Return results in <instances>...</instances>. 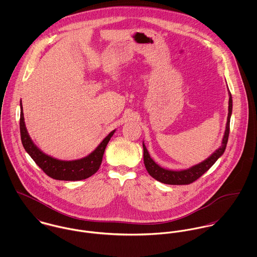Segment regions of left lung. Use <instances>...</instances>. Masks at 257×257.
<instances>
[{
  "instance_id": "1",
  "label": "left lung",
  "mask_w": 257,
  "mask_h": 257,
  "mask_svg": "<svg viewBox=\"0 0 257 257\" xmlns=\"http://www.w3.org/2000/svg\"><path fill=\"white\" fill-rule=\"evenodd\" d=\"M228 113H227V120L225 125L224 135L222 138L221 146H220L210 157L205 159L203 162L194 165L188 169L185 170H168L160 167L158 164H156L153 159L150 157L147 147L145 144H143L144 147V161L147 168V172L151 177L156 179L157 181L161 183L169 184V185H187V184L193 183L198 178H200L205 172H207L214 164L215 162L220 158L223 154L227 140H228V134H229V121H230V115L232 111V99L231 94L228 92Z\"/></svg>"
}]
</instances>
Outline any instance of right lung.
I'll return each instance as SVG.
<instances>
[{
    "label": "right lung",
    "mask_w": 257,
    "mask_h": 257,
    "mask_svg": "<svg viewBox=\"0 0 257 257\" xmlns=\"http://www.w3.org/2000/svg\"><path fill=\"white\" fill-rule=\"evenodd\" d=\"M21 105V118H20V130L22 144L26 151L34 159V161L42 169V171L49 177L55 180L64 181H78L87 179L95 174L102 163L103 155L106 147L110 142V138L114 134L115 130L103 140V142L97 148L86 157L77 160H59L52 156H49L42 152L32 141L25 123L23 104Z\"/></svg>",
    "instance_id": "1"
}]
</instances>
